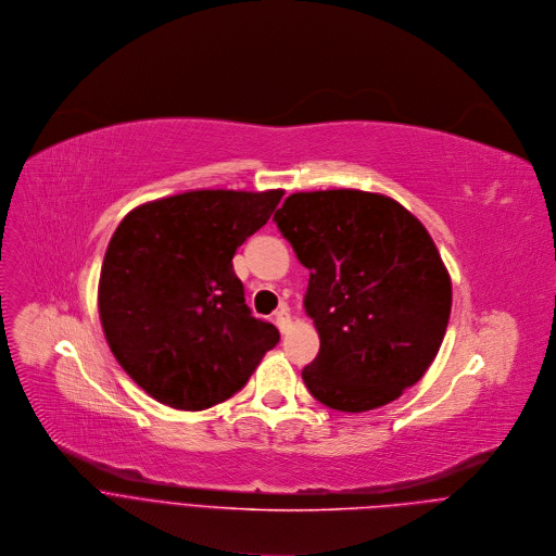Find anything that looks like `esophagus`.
I'll list each match as a JSON object with an SVG mask.
<instances>
[{
    "instance_id": "1",
    "label": "esophagus",
    "mask_w": 556,
    "mask_h": 556,
    "mask_svg": "<svg viewBox=\"0 0 556 556\" xmlns=\"http://www.w3.org/2000/svg\"><path fill=\"white\" fill-rule=\"evenodd\" d=\"M274 321L280 330H287L291 326V315H289V308L287 306H280L276 313H274Z\"/></svg>"
}]
</instances>
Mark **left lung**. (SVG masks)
<instances>
[{
	"mask_svg": "<svg viewBox=\"0 0 556 556\" xmlns=\"http://www.w3.org/2000/svg\"><path fill=\"white\" fill-rule=\"evenodd\" d=\"M274 220L311 271L304 308L319 353L302 370L308 392L355 414L420 381L452 313L450 271L420 220L349 188L289 194Z\"/></svg>",
	"mask_w": 556,
	"mask_h": 556,
	"instance_id": "left-lung-1",
	"label": "left lung"
}]
</instances>
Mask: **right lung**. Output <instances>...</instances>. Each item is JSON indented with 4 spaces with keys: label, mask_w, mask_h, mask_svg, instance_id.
I'll return each instance as SVG.
<instances>
[{
    "label": "right lung",
    "mask_w": 556,
    "mask_h": 556,
    "mask_svg": "<svg viewBox=\"0 0 556 556\" xmlns=\"http://www.w3.org/2000/svg\"><path fill=\"white\" fill-rule=\"evenodd\" d=\"M285 190H190L131 210L104 252L98 311L123 370L155 401L205 409L239 392L280 332L245 304L232 258Z\"/></svg>",
    "instance_id": "add662e5"
}]
</instances>
